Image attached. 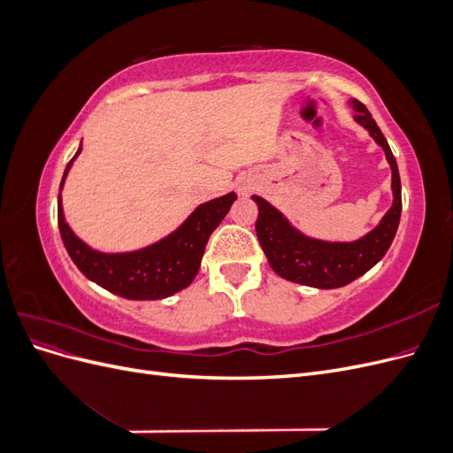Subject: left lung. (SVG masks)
<instances>
[{
  "label": "left lung",
  "mask_w": 453,
  "mask_h": 453,
  "mask_svg": "<svg viewBox=\"0 0 453 453\" xmlns=\"http://www.w3.org/2000/svg\"><path fill=\"white\" fill-rule=\"evenodd\" d=\"M353 109L355 120L363 125L376 143L386 150L393 172V205L372 232H368L365 238L351 243L311 240L295 230L289 221L276 208H272L266 200L253 196L258 205V217L255 223L257 238L272 270L285 280L318 287V289L344 287L372 268L388 253L401 221L403 198L396 160L376 120L368 113V109L359 100H353Z\"/></svg>",
  "instance_id": "obj_1"
}]
</instances>
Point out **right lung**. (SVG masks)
Returning <instances> with one entry per match:
<instances>
[{"mask_svg":"<svg viewBox=\"0 0 453 453\" xmlns=\"http://www.w3.org/2000/svg\"><path fill=\"white\" fill-rule=\"evenodd\" d=\"M81 149L83 147H79L75 157L81 153ZM75 157L67 162L60 190ZM234 200L236 195L228 193L221 198L198 205L195 213L173 234L132 253L107 255L90 250L67 226L60 196L58 228L67 253L88 280L119 296L132 300H158L172 296L193 283L200 270L205 243H208L211 232L223 221Z\"/></svg>","mask_w":453,"mask_h":453,"instance_id":"1","label":"right lung"}]
</instances>
